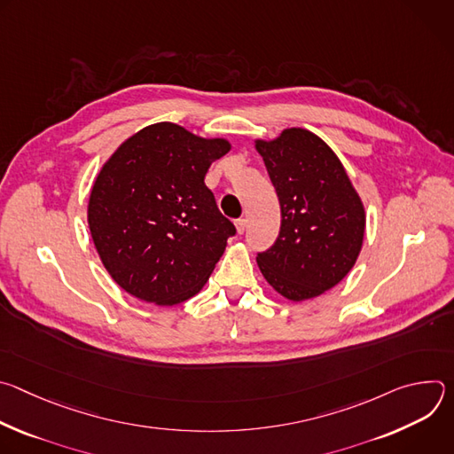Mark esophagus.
<instances>
[{"label": "esophagus", "instance_id": "1", "mask_svg": "<svg viewBox=\"0 0 454 454\" xmlns=\"http://www.w3.org/2000/svg\"><path fill=\"white\" fill-rule=\"evenodd\" d=\"M235 228H237V233L242 235L244 230H246V219H237L235 221Z\"/></svg>", "mask_w": 454, "mask_h": 454}]
</instances>
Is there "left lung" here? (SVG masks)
<instances>
[{
	"label": "left lung",
	"mask_w": 454,
	"mask_h": 454,
	"mask_svg": "<svg viewBox=\"0 0 454 454\" xmlns=\"http://www.w3.org/2000/svg\"><path fill=\"white\" fill-rule=\"evenodd\" d=\"M280 201L275 244L256 254L270 286L293 301L316 298L354 268L364 239V207L334 151L301 127L256 140Z\"/></svg>",
	"instance_id": "left-lung-1"
}]
</instances>
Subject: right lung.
<instances>
[{
  "mask_svg": "<svg viewBox=\"0 0 454 454\" xmlns=\"http://www.w3.org/2000/svg\"><path fill=\"white\" fill-rule=\"evenodd\" d=\"M231 149L170 121L127 138L98 172L88 224L111 278L129 294L176 305L198 294L235 226L205 184L210 165Z\"/></svg>",
  "mask_w": 454,
  "mask_h": 454,
  "instance_id": "obj_1",
  "label": "right lung"
}]
</instances>
